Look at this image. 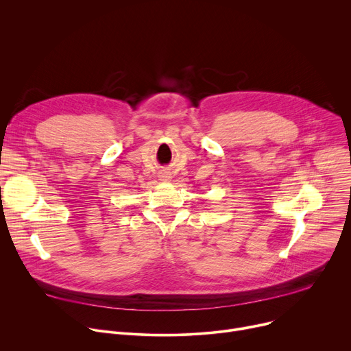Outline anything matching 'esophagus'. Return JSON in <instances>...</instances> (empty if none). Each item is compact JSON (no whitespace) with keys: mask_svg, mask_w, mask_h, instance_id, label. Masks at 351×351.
<instances>
[{"mask_svg":"<svg viewBox=\"0 0 351 351\" xmlns=\"http://www.w3.org/2000/svg\"><path fill=\"white\" fill-rule=\"evenodd\" d=\"M161 178H162V180H168V178H169V176H167V173H162V176H161Z\"/></svg>","mask_w":351,"mask_h":351,"instance_id":"esophagus-1","label":"esophagus"}]
</instances>
